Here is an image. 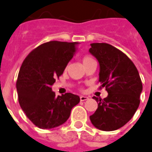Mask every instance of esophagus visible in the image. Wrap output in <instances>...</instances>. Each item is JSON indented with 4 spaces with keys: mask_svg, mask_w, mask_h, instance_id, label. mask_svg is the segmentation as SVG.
Wrapping results in <instances>:
<instances>
[{
    "mask_svg": "<svg viewBox=\"0 0 152 152\" xmlns=\"http://www.w3.org/2000/svg\"><path fill=\"white\" fill-rule=\"evenodd\" d=\"M88 97L87 96H84V95H81L80 97V101H86L88 99Z\"/></svg>",
    "mask_w": 152,
    "mask_h": 152,
    "instance_id": "1",
    "label": "esophagus"
}]
</instances>
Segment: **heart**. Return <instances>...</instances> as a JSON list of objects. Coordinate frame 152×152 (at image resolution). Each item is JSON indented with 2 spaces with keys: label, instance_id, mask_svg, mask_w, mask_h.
<instances>
[{
  "label": "heart",
  "instance_id": "1",
  "mask_svg": "<svg viewBox=\"0 0 152 152\" xmlns=\"http://www.w3.org/2000/svg\"><path fill=\"white\" fill-rule=\"evenodd\" d=\"M94 59L92 58H91V57H89V56H85L83 58H82V62H83V65H85V64H86V63H88L89 61H93Z\"/></svg>",
  "mask_w": 152,
  "mask_h": 152
}]
</instances>
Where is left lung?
Segmentation results:
<instances>
[{"mask_svg": "<svg viewBox=\"0 0 152 152\" xmlns=\"http://www.w3.org/2000/svg\"><path fill=\"white\" fill-rule=\"evenodd\" d=\"M89 49L99 64V81L108 96H94L98 109L90 116L91 124L102 131L122 128L133 117L140 104L142 83L138 71L127 55L109 43H91Z\"/></svg>", "mask_w": 152, "mask_h": 152, "instance_id": "1", "label": "left lung"}]
</instances>
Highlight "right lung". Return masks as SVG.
<instances>
[{
    "instance_id": "1",
    "label": "right lung",
    "mask_w": 152,
    "mask_h": 152,
    "mask_svg": "<svg viewBox=\"0 0 152 152\" xmlns=\"http://www.w3.org/2000/svg\"><path fill=\"white\" fill-rule=\"evenodd\" d=\"M79 43L50 41L37 47L22 63L16 89L19 103L28 118L42 129L63 124L80 102L76 94L55 97L52 86L63 73Z\"/></svg>"
}]
</instances>
